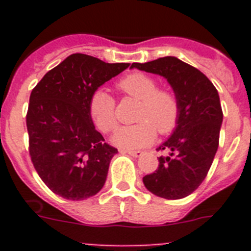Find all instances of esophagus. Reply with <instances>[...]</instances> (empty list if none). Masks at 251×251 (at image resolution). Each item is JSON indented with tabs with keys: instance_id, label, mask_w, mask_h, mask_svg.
I'll return each mask as SVG.
<instances>
[{
	"instance_id": "esophagus-1",
	"label": "esophagus",
	"mask_w": 251,
	"mask_h": 251,
	"mask_svg": "<svg viewBox=\"0 0 251 251\" xmlns=\"http://www.w3.org/2000/svg\"><path fill=\"white\" fill-rule=\"evenodd\" d=\"M126 153H128V154H130L132 157H141L142 154H143V152L142 151H124Z\"/></svg>"
}]
</instances>
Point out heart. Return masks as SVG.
<instances>
[{"label":"heart","instance_id":"heart-1","mask_svg":"<svg viewBox=\"0 0 251 251\" xmlns=\"http://www.w3.org/2000/svg\"><path fill=\"white\" fill-rule=\"evenodd\" d=\"M118 88L132 98L141 100L137 114L138 124L124 126L112 137V143L123 150L148 147L156 139V129L162 134L171 132L178 121L179 105L176 95L159 89L156 79L143 73H132L118 81ZM89 114L95 127L109 133L117 127L114 99L104 90H95L89 99Z\"/></svg>","mask_w":251,"mask_h":251}]
</instances>
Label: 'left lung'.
Segmentation results:
<instances>
[{"label":"left lung","mask_w":251,"mask_h":251,"mask_svg":"<svg viewBox=\"0 0 251 251\" xmlns=\"http://www.w3.org/2000/svg\"><path fill=\"white\" fill-rule=\"evenodd\" d=\"M130 68L166 77L179 105L172 136L157 151H170L158 158V168L143 177L148 191L167 200L183 199L202 183L219 147L223 123L219 93L207 76L175 56L133 63Z\"/></svg>","instance_id":"obj_1"}]
</instances>
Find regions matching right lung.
I'll return each instance as SVG.
<instances>
[{
  "instance_id": "1",
  "label": "right lung",
  "mask_w": 251,
  "mask_h": 251,
  "mask_svg": "<svg viewBox=\"0 0 251 251\" xmlns=\"http://www.w3.org/2000/svg\"><path fill=\"white\" fill-rule=\"evenodd\" d=\"M128 66L73 54L31 92L26 115L31 161L45 185L66 200H85L105 183L118 150L95 129L88 105L99 86Z\"/></svg>"
}]
</instances>
